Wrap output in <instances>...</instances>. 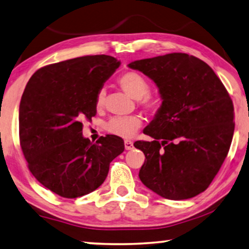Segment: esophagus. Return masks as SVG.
<instances>
[{
    "label": "esophagus",
    "mask_w": 249,
    "mask_h": 249,
    "mask_svg": "<svg viewBox=\"0 0 249 249\" xmlns=\"http://www.w3.org/2000/svg\"><path fill=\"white\" fill-rule=\"evenodd\" d=\"M124 148H125V150H131V149H133V142L129 141V140H125V141H124Z\"/></svg>",
    "instance_id": "obj_1"
}]
</instances>
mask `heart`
I'll return each instance as SVG.
<instances>
[{
	"mask_svg": "<svg viewBox=\"0 0 249 249\" xmlns=\"http://www.w3.org/2000/svg\"><path fill=\"white\" fill-rule=\"evenodd\" d=\"M119 86L122 90L127 92L133 99H137L139 104L144 107L149 112L157 113L160 105L158 100L153 99L149 96L150 93V84L143 76L137 71H127L120 76L118 79ZM106 100V90L100 89L96 96V108L101 109L105 105ZM142 124V119L139 116H125V117H113L106 124V130L109 133L115 136L125 138L133 137L139 130Z\"/></svg>",
	"mask_w": 249,
	"mask_h": 249,
	"instance_id": "1",
	"label": "heart"
}]
</instances>
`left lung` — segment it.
I'll return each instance as SVG.
<instances>
[{
    "mask_svg": "<svg viewBox=\"0 0 249 249\" xmlns=\"http://www.w3.org/2000/svg\"><path fill=\"white\" fill-rule=\"evenodd\" d=\"M159 88L162 105L137 141L144 153L139 178L160 196L186 199L204 192L227 157L234 106L221 79L197 57L172 53L130 63Z\"/></svg>",
    "mask_w": 249,
    "mask_h": 249,
    "instance_id": "obj_1",
    "label": "left lung"
}]
</instances>
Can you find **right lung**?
I'll return each instance as SVG.
<instances>
[{
	"instance_id": "obj_1",
	"label": "right lung",
	"mask_w": 249,
	"mask_h": 249,
	"mask_svg": "<svg viewBox=\"0 0 249 249\" xmlns=\"http://www.w3.org/2000/svg\"><path fill=\"white\" fill-rule=\"evenodd\" d=\"M120 62L108 55L83 56L39 68L19 104V142L28 169L52 192L76 198L98 189L113 159L124 152L120 137L93 144L83 124L96 116V96Z\"/></svg>"
}]
</instances>
